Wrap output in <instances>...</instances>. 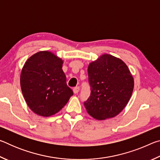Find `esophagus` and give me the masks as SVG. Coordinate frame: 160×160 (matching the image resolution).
<instances>
[{
    "mask_svg": "<svg viewBox=\"0 0 160 160\" xmlns=\"http://www.w3.org/2000/svg\"><path fill=\"white\" fill-rule=\"evenodd\" d=\"M80 90V88L79 87H75V88H73V92L75 94H78V92Z\"/></svg>",
    "mask_w": 160,
    "mask_h": 160,
    "instance_id": "esophagus-1",
    "label": "esophagus"
}]
</instances>
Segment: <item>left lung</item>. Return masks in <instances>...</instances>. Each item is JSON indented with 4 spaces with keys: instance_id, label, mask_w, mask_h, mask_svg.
<instances>
[{
    "instance_id": "left-lung-1",
    "label": "left lung",
    "mask_w": 160,
    "mask_h": 160,
    "mask_svg": "<svg viewBox=\"0 0 160 160\" xmlns=\"http://www.w3.org/2000/svg\"><path fill=\"white\" fill-rule=\"evenodd\" d=\"M91 93L84 102L87 112L97 120L117 116L129 102L134 80L124 62L103 54L88 68Z\"/></svg>"
}]
</instances>
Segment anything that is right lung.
Returning a JSON list of instances; mask_svg holds the SVG:
<instances>
[{"mask_svg":"<svg viewBox=\"0 0 160 160\" xmlns=\"http://www.w3.org/2000/svg\"><path fill=\"white\" fill-rule=\"evenodd\" d=\"M63 61L50 51H39L28 59L22 70L20 86L27 104L42 116L58 112L73 92L66 84Z\"/></svg>","mask_w":160,"mask_h":160,"instance_id":"obj_1","label":"right lung"}]
</instances>
